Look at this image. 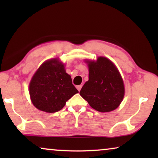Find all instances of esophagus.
<instances>
[{"label":"esophagus","mask_w":158,"mask_h":158,"mask_svg":"<svg viewBox=\"0 0 158 158\" xmlns=\"http://www.w3.org/2000/svg\"><path fill=\"white\" fill-rule=\"evenodd\" d=\"M76 88H77V89L78 90V91H80V90H81V88H82V85H77V86H76Z\"/></svg>","instance_id":"34e87169"}]
</instances>
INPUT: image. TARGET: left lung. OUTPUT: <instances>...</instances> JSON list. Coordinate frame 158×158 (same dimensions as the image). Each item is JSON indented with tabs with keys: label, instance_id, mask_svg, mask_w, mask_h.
<instances>
[{
	"label": "left lung",
	"instance_id": "left-lung-1",
	"mask_svg": "<svg viewBox=\"0 0 158 158\" xmlns=\"http://www.w3.org/2000/svg\"><path fill=\"white\" fill-rule=\"evenodd\" d=\"M87 62L89 79L80 95L96 111L109 112L116 109L124 96V83L117 68L103 57H98L96 62Z\"/></svg>",
	"mask_w": 158,
	"mask_h": 158
}]
</instances>
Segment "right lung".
<instances>
[{
  "label": "right lung",
  "mask_w": 158,
  "mask_h": 158,
  "mask_svg": "<svg viewBox=\"0 0 158 158\" xmlns=\"http://www.w3.org/2000/svg\"><path fill=\"white\" fill-rule=\"evenodd\" d=\"M77 93L70 75L57 59L44 62L29 84L32 103L36 109L48 113L60 111L66 101Z\"/></svg>",
  "instance_id": "right-lung-1"
}]
</instances>
